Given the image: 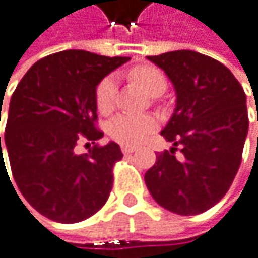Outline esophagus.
I'll return each mask as SVG.
<instances>
[{
    "label": "esophagus",
    "mask_w": 258,
    "mask_h": 258,
    "mask_svg": "<svg viewBox=\"0 0 258 258\" xmlns=\"http://www.w3.org/2000/svg\"><path fill=\"white\" fill-rule=\"evenodd\" d=\"M120 150H122V153H123L125 156H128V154H133V153L136 151V148H135V147H126V145H125V147H122Z\"/></svg>",
    "instance_id": "34e87169"
}]
</instances>
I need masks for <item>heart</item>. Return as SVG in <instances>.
Instances as JSON below:
<instances>
[{
	"label": "heart",
	"mask_w": 258,
	"mask_h": 258,
	"mask_svg": "<svg viewBox=\"0 0 258 258\" xmlns=\"http://www.w3.org/2000/svg\"><path fill=\"white\" fill-rule=\"evenodd\" d=\"M132 78L142 86L148 93H154L160 89H166V78L163 72L154 66H141L130 72ZM116 78L113 75L104 77L96 86V107L101 113H108L114 107L116 99ZM159 122L154 116L148 114H130L120 113L108 122V136L126 147L139 145L144 142L156 128Z\"/></svg>",
	"instance_id": "heart-1"
}]
</instances>
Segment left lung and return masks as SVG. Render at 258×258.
Here are the masks:
<instances>
[{
  "instance_id": "8db88e82",
  "label": "left lung",
  "mask_w": 258,
  "mask_h": 258,
  "mask_svg": "<svg viewBox=\"0 0 258 258\" xmlns=\"http://www.w3.org/2000/svg\"><path fill=\"white\" fill-rule=\"evenodd\" d=\"M147 58L166 72L177 93L174 114L162 130L174 147L157 154L145 174L147 187L172 213H204L224 198L239 171L249 123L246 95L227 66L197 51Z\"/></svg>"
}]
</instances>
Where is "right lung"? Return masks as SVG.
I'll return each instance as SVG.
<instances>
[{
    "instance_id": "obj_1",
    "label": "right lung",
    "mask_w": 258,
    "mask_h": 258,
    "mask_svg": "<svg viewBox=\"0 0 258 258\" xmlns=\"http://www.w3.org/2000/svg\"><path fill=\"white\" fill-rule=\"evenodd\" d=\"M128 60L60 51L36 61L15 89L4 148L21 194L48 219L80 222L105 204L113 165L122 159L119 145H93L81 156L74 148L80 139L95 144L104 136L95 126L96 86ZM3 160L1 151L6 168Z\"/></svg>"
}]
</instances>
